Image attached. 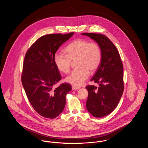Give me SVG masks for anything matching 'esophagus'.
<instances>
[{"label":"esophagus","instance_id":"obj_1","mask_svg":"<svg viewBox=\"0 0 148 148\" xmlns=\"http://www.w3.org/2000/svg\"><path fill=\"white\" fill-rule=\"evenodd\" d=\"M80 89V88L79 87V86H72V89H73V90H78V89Z\"/></svg>","mask_w":148,"mask_h":148}]
</instances>
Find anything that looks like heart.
Returning <instances> with one entry per match:
<instances>
[{
  "instance_id": "obj_1",
  "label": "heart",
  "mask_w": 148,
  "mask_h": 148,
  "mask_svg": "<svg viewBox=\"0 0 148 148\" xmlns=\"http://www.w3.org/2000/svg\"><path fill=\"white\" fill-rule=\"evenodd\" d=\"M66 55L58 53L54 56V63L59 71L65 74L71 71L72 62L77 68L72 71L66 80L74 85L83 84L89 75L98 69L101 61V50L97 42L75 39L65 48Z\"/></svg>"
}]
</instances>
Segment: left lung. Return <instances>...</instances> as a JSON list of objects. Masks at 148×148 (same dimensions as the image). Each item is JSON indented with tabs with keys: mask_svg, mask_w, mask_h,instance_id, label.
Instances as JSON below:
<instances>
[{
	"mask_svg": "<svg viewBox=\"0 0 148 148\" xmlns=\"http://www.w3.org/2000/svg\"><path fill=\"white\" fill-rule=\"evenodd\" d=\"M98 42L101 50V61L91 81L99 86L88 85V97L86 106L88 112L96 118L112 113L117 106L124 91L123 65L119 53L106 35L84 33Z\"/></svg>",
	"mask_w": 148,
	"mask_h": 148,
	"instance_id": "obj_1",
	"label": "left lung"
}]
</instances>
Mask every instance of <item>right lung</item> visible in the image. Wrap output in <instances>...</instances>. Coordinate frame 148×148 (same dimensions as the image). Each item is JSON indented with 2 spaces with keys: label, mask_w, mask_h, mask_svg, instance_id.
Here are the masks:
<instances>
[{
  "label": "right lung",
  "mask_w": 148,
  "mask_h": 148,
  "mask_svg": "<svg viewBox=\"0 0 148 148\" xmlns=\"http://www.w3.org/2000/svg\"><path fill=\"white\" fill-rule=\"evenodd\" d=\"M74 34L43 35L32 45L25 56L22 85L32 107L44 118H56L63 111L65 96L71 90V84L67 83L56 86L62 77L54 56L59 48Z\"/></svg>",
  "instance_id": "obj_1"
}]
</instances>
